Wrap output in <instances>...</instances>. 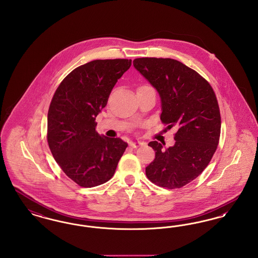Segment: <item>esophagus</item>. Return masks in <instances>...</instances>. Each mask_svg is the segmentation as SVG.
Listing matches in <instances>:
<instances>
[{
    "mask_svg": "<svg viewBox=\"0 0 258 258\" xmlns=\"http://www.w3.org/2000/svg\"><path fill=\"white\" fill-rule=\"evenodd\" d=\"M143 145V143L142 142H140V141H132V142H130V146L133 148H138L139 146H142Z\"/></svg>",
    "mask_w": 258,
    "mask_h": 258,
    "instance_id": "34e87169",
    "label": "esophagus"
}]
</instances>
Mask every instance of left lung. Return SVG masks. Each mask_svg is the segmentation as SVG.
Returning <instances> with one entry per match:
<instances>
[{
  "mask_svg": "<svg viewBox=\"0 0 258 258\" xmlns=\"http://www.w3.org/2000/svg\"><path fill=\"white\" fill-rule=\"evenodd\" d=\"M134 67L159 93L161 122L178 128L171 147L148 144L156 157L146 176L162 187H182L207 167L218 147L221 123L216 95L200 74L177 60L138 58Z\"/></svg>",
  "mask_w": 258,
  "mask_h": 258,
  "instance_id": "left-lung-1",
  "label": "left lung"
}]
</instances>
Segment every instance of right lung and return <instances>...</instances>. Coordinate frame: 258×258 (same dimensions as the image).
<instances>
[{"label":"right lung","instance_id":"1","mask_svg":"<svg viewBox=\"0 0 258 258\" xmlns=\"http://www.w3.org/2000/svg\"><path fill=\"white\" fill-rule=\"evenodd\" d=\"M132 60H95L74 70L57 88L47 115V141L61 170L76 184L109 181L127 143L99 135L96 118Z\"/></svg>","mask_w":258,"mask_h":258}]
</instances>
